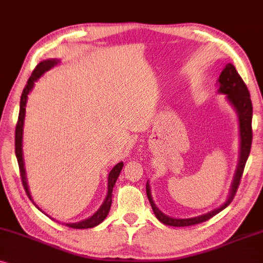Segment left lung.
Segmentation results:
<instances>
[{"label":"left lung","mask_w":263,"mask_h":263,"mask_svg":"<svg viewBox=\"0 0 263 263\" xmlns=\"http://www.w3.org/2000/svg\"><path fill=\"white\" fill-rule=\"evenodd\" d=\"M219 85L218 92L221 95H225L227 102L233 107L236 110L238 117V127H239V157H238V163L234 172L233 180L231 183V187L227 195L226 201L222 203L218 208L205 213V214L194 216V218H172L168 216L157 208V205L154 203L152 197V190H150L149 180L146 181V195L152 205L153 212L159 221L164 225L174 226V227H183V226H191L196 223H201L209 220L213 216L223 211L227 205L232 202V199L236 195L238 185L240 183L241 174H243L244 167H246L247 160L249 157L251 142H253V129H251V121H253V104H251L250 93L243 79L238 74L236 67L232 64H227L225 68L222 69L221 74L219 76L218 83Z\"/></svg>","instance_id":"left-lung-1"}]
</instances>
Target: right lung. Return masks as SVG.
Returning <instances> with one entry per match:
<instances>
[{"mask_svg": "<svg viewBox=\"0 0 263 263\" xmlns=\"http://www.w3.org/2000/svg\"><path fill=\"white\" fill-rule=\"evenodd\" d=\"M60 60L59 59H49V60H44L40 62L34 68V71L32 72V74L27 80L26 86L24 87V91L22 93V99H20V110H19V118H17V124H16V128H15V155L17 159V163H19V168H20V176H22V180H23V185L24 189H25L27 196L31 201L33 202V204L40 209V207L34 203L32 199V196L30 194L29 190V184H27V178H26V171H25V162H24V153H23V135H24V122H25V113H26V103H27V99H29L30 92L32 91L34 83L37 82L38 79L41 78L42 76L44 74L45 72H48L49 69H51L55 66H58L60 64ZM124 167V162H119L115 164V166L111 168L110 172L108 173V190H107V195L106 198L101 207L97 209V211L93 213L92 215L89 216V218L82 220V221L78 222H64L65 226L72 227V229H91V227H95L97 225H100L101 222L103 221L104 219L107 218L108 213L110 211V205H111V192H113V187L115 183H117V179L120 176V172ZM41 211V209H40Z\"/></svg>", "mask_w": 263, "mask_h": 263, "instance_id": "right-lung-1", "label": "right lung"}]
</instances>
